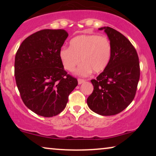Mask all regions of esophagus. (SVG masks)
<instances>
[{"label":"esophagus","instance_id":"34e87169","mask_svg":"<svg viewBox=\"0 0 156 156\" xmlns=\"http://www.w3.org/2000/svg\"><path fill=\"white\" fill-rule=\"evenodd\" d=\"M84 82H85L84 80H82V79H78V84H82V83Z\"/></svg>","mask_w":156,"mask_h":156}]
</instances>
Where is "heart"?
Instances as JSON below:
<instances>
[{
  "instance_id": "heart-1",
  "label": "heart",
  "mask_w": 156,
  "mask_h": 156,
  "mask_svg": "<svg viewBox=\"0 0 156 156\" xmlns=\"http://www.w3.org/2000/svg\"><path fill=\"white\" fill-rule=\"evenodd\" d=\"M112 55L110 40L106 36L83 35L72 38L69 48L63 47L59 50V58L63 67L69 72L74 71L82 60L76 74L87 76L92 72L103 71L109 62Z\"/></svg>"
}]
</instances>
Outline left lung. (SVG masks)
Listing matches in <instances>:
<instances>
[{
  "label": "left lung",
  "instance_id": "left-lung-1",
  "mask_svg": "<svg viewBox=\"0 0 156 156\" xmlns=\"http://www.w3.org/2000/svg\"><path fill=\"white\" fill-rule=\"evenodd\" d=\"M107 34L112 45L108 65L96 80L87 99L91 110L102 116H112L125 109L135 97L140 78V65L135 48L119 31L110 27L99 28Z\"/></svg>",
  "mask_w": 156,
  "mask_h": 156
}]
</instances>
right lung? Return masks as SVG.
Returning a JSON list of instances; mask_svg holds the SVG:
<instances>
[{"mask_svg": "<svg viewBox=\"0 0 156 156\" xmlns=\"http://www.w3.org/2000/svg\"><path fill=\"white\" fill-rule=\"evenodd\" d=\"M67 37L65 30H42L23 40L16 52L15 76L21 99L40 116L52 117L62 112L78 84L59 58Z\"/></svg>", "mask_w": 156, "mask_h": 156, "instance_id": "obj_1", "label": "right lung"}]
</instances>
